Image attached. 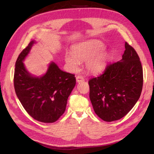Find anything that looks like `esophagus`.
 Returning a JSON list of instances; mask_svg holds the SVG:
<instances>
[{"label": "esophagus", "mask_w": 154, "mask_h": 154, "mask_svg": "<svg viewBox=\"0 0 154 154\" xmlns=\"http://www.w3.org/2000/svg\"><path fill=\"white\" fill-rule=\"evenodd\" d=\"M84 81V78H83L82 76H76V82L78 83H80V82H82Z\"/></svg>", "instance_id": "obj_1"}]
</instances>
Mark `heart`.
I'll use <instances>...</instances> for the list:
<instances>
[{
    "label": "heart",
    "instance_id": "1",
    "mask_svg": "<svg viewBox=\"0 0 154 154\" xmlns=\"http://www.w3.org/2000/svg\"><path fill=\"white\" fill-rule=\"evenodd\" d=\"M104 45L98 40L83 42L74 45L72 54L66 53L65 60L69 70L77 71L80 62H85L84 67L90 74H98L106 68L110 60V55L103 49Z\"/></svg>",
    "mask_w": 154,
    "mask_h": 154
}]
</instances>
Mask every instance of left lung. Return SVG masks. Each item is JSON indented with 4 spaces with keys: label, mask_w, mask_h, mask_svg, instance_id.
Masks as SVG:
<instances>
[{
    "label": "left lung",
    "mask_w": 154,
    "mask_h": 154,
    "mask_svg": "<svg viewBox=\"0 0 154 154\" xmlns=\"http://www.w3.org/2000/svg\"><path fill=\"white\" fill-rule=\"evenodd\" d=\"M122 59L106 66L103 74L88 81L93 109L105 122L118 120L137 103L143 85V67L136 51L127 42Z\"/></svg>",
    "instance_id": "1"
}]
</instances>
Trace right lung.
I'll list each match as a JSON object with an SVG mask.
<instances>
[{
    "mask_svg": "<svg viewBox=\"0 0 154 154\" xmlns=\"http://www.w3.org/2000/svg\"><path fill=\"white\" fill-rule=\"evenodd\" d=\"M35 41H31L16 61L14 87L23 107L32 118L54 123L66 109L67 99L76 85L74 74L64 72L51 62L44 75L32 76L23 63Z\"/></svg>",
    "mask_w": 154,
    "mask_h": 154,
    "instance_id": "right-lung-1",
    "label": "right lung"
}]
</instances>
